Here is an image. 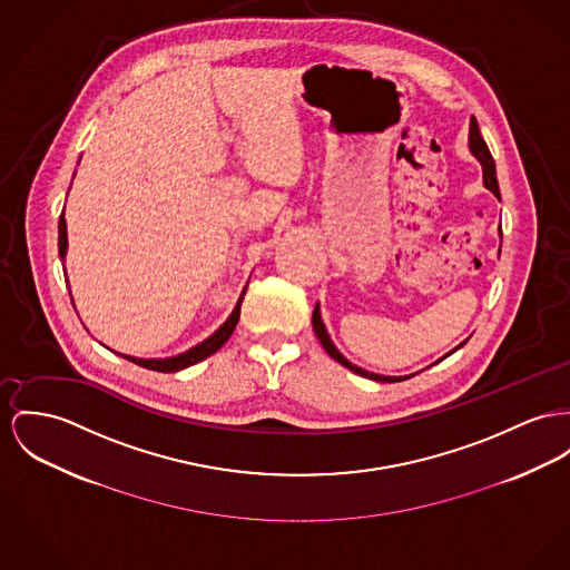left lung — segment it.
I'll use <instances>...</instances> for the list:
<instances>
[{
  "mask_svg": "<svg viewBox=\"0 0 570 570\" xmlns=\"http://www.w3.org/2000/svg\"><path fill=\"white\" fill-rule=\"evenodd\" d=\"M469 149H471V153H473V155L480 159V164H482L484 186L499 198V184H497V175H494L493 155L489 151V147H487V142H484V138H482V134H480V127H478L475 116H471V125H469ZM313 331H315V337L324 345V350L328 352V356H333L337 363H342L343 367L352 370L354 374H358V376H363V379L379 380V382H400V380L411 379V376H400V379H397V376H380V374H372V372H367V370H363V367H358V365H352V363L343 356L342 352L335 347V343L331 342V337H328V333H326V326H324V322H322V315H320V304H317L315 311H313ZM466 342H469V340H466ZM466 342L460 343L452 352L460 350ZM452 352H448L445 356H450ZM445 356H443V358H445ZM443 358H441V361H443ZM436 363H439V361H436ZM413 376H415V374H413Z\"/></svg>",
  "mask_w": 570,
  "mask_h": 570,
  "instance_id": "obj_1",
  "label": "left lung"
}]
</instances>
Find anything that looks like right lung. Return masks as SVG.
Here are the masks:
<instances>
[{"label":"right lung","mask_w":570,"mask_h":570,"mask_svg":"<svg viewBox=\"0 0 570 570\" xmlns=\"http://www.w3.org/2000/svg\"><path fill=\"white\" fill-rule=\"evenodd\" d=\"M67 246H69V242H67V220H65V214H62V216H60V223H58V253H60L62 259L67 257ZM246 287H248V285H246ZM246 287L242 289L239 301L235 304L233 313L228 315L227 322H225L212 337H207L205 342L194 345L188 352L177 354V356H168V358H136V356H127V354H120V356L127 358V361H131V363H136V365H140V367H147V370H153V372H164V374H168V372L186 370V367H190L194 363H198V361H203V358L216 354V352L228 342V337L233 335V331H235V326H237L239 306H242V301H244V296H246Z\"/></svg>","instance_id":"1"}]
</instances>
